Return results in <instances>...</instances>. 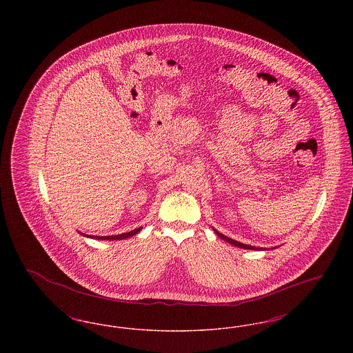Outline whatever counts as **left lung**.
<instances>
[{
  "mask_svg": "<svg viewBox=\"0 0 353 353\" xmlns=\"http://www.w3.org/2000/svg\"><path fill=\"white\" fill-rule=\"evenodd\" d=\"M214 230V233L219 235V238H222V239H225L226 242H229V243H232V245H234V246H238V248H241V249H248V250H259V249H256V248H254V246H250V245H245V243H241V242H238V241H234V239H232V238H229V236H226V235L221 234L219 232H217L216 229H213Z\"/></svg>",
  "mask_w": 353,
  "mask_h": 353,
  "instance_id": "1",
  "label": "left lung"
}]
</instances>
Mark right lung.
Masks as SVG:
<instances>
[{"instance_id": "obj_1", "label": "right lung", "mask_w": 353, "mask_h": 353, "mask_svg": "<svg viewBox=\"0 0 353 353\" xmlns=\"http://www.w3.org/2000/svg\"><path fill=\"white\" fill-rule=\"evenodd\" d=\"M143 228H137V229H134V230H131V232H128V233H124V234H119V235H107V236H95L97 239H125V238H128V236H132V235L137 234L140 230H141ZM88 236H91V235H88ZM94 238V236H92Z\"/></svg>"}]
</instances>
